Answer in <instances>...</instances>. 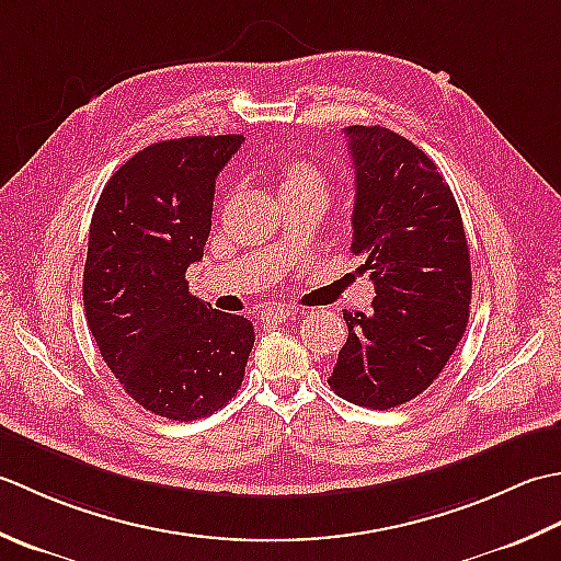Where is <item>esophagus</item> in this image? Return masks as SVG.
Instances as JSON below:
<instances>
[{
	"mask_svg": "<svg viewBox=\"0 0 561 561\" xmlns=\"http://www.w3.org/2000/svg\"><path fill=\"white\" fill-rule=\"evenodd\" d=\"M295 314V307H290V305H271V307H266L264 312H261V319H264V322H283V319H288V317H293Z\"/></svg>",
	"mask_w": 561,
	"mask_h": 561,
	"instance_id": "1",
	"label": "esophagus"
}]
</instances>
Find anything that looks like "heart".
I'll return each instance as SVG.
<instances>
[{
	"instance_id": "b5f03b06",
	"label": "heart",
	"mask_w": 561,
	"mask_h": 561,
	"mask_svg": "<svg viewBox=\"0 0 561 561\" xmlns=\"http://www.w3.org/2000/svg\"><path fill=\"white\" fill-rule=\"evenodd\" d=\"M276 176H278V188H280L283 201L302 198V196H319V198L329 196L327 176L322 174V169H319L312 159H307L302 154L280 157L276 167Z\"/></svg>"
}]
</instances>
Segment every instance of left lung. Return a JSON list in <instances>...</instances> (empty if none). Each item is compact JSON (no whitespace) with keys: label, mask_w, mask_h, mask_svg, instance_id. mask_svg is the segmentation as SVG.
<instances>
[{"label":"left lung","mask_w":561,"mask_h":561,"mask_svg":"<svg viewBox=\"0 0 561 561\" xmlns=\"http://www.w3.org/2000/svg\"><path fill=\"white\" fill-rule=\"evenodd\" d=\"M356 174L351 251L370 273V314L344 312L348 339L331 390L346 402L392 409L440 375L467 329L470 249L450 186L433 159L380 125L344 130Z\"/></svg>","instance_id":"left-lung-1"}]
</instances>
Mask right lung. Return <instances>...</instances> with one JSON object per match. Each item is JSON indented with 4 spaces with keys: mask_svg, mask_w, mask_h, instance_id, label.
<instances>
[{
    "mask_svg": "<svg viewBox=\"0 0 561 561\" xmlns=\"http://www.w3.org/2000/svg\"><path fill=\"white\" fill-rule=\"evenodd\" d=\"M242 135H193L133 154L89 227L84 310L101 358L137 404L171 421L210 416L237 394L254 327L188 293L210 234L215 179Z\"/></svg>",
    "mask_w": 561,
    "mask_h": 561,
    "instance_id": "add662e5",
    "label": "right lung"
}]
</instances>
